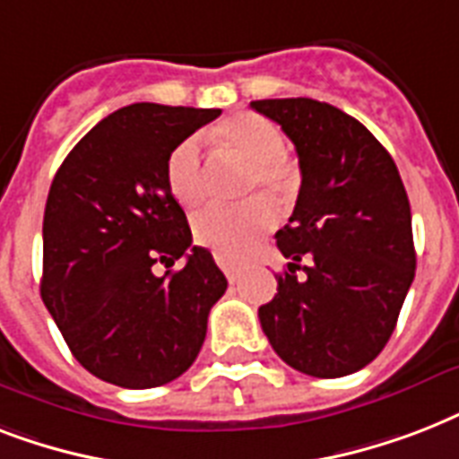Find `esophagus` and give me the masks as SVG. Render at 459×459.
Here are the masks:
<instances>
[{"mask_svg": "<svg viewBox=\"0 0 459 459\" xmlns=\"http://www.w3.org/2000/svg\"><path fill=\"white\" fill-rule=\"evenodd\" d=\"M216 264L221 266V272L226 273V279H229L230 283H236V281L240 279V273H243V264H238V262H230V259L216 257Z\"/></svg>", "mask_w": 459, "mask_h": 459, "instance_id": "obj_1", "label": "esophagus"}]
</instances>
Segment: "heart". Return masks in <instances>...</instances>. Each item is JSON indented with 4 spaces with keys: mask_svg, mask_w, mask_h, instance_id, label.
Masks as SVG:
<instances>
[{
    "mask_svg": "<svg viewBox=\"0 0 459 459\" xmlns=\"http://www.w3.org/2000/svg\"><path fill=\"white\" fill-rule=\"evenodd\" d=\"M214 138L230 154L250 164L243 193H266L286 204L298 190V171L286 159V143L279 126L259 114H238L223 121ZM166 186L180 207L195 209L204 200V159L197 138H186L166 159ZM276 226V214L264 197L243 204H214L195 216L193 238L204 250L221 259H243Z\"/></svg>",
    "mask_w": 459,
    "mask_h": 459,
    "instance_id": "b5f03b06",
    "label": "heart"
}]
</instances>
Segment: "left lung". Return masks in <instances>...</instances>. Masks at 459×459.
<instances>
[{"label":"left lung","instance_id":"left-lung-1","mask_svg":"<svg viewBox=\"0 0 459 459\" xmlns=\"http://www.w3.org/2000/svg\"><path fill=\"white\" fill-rule=\"evenodd\" d=\"M250 107L290 138L302 173L293 216L276 233L290 262L259 307L262 331L293 369L348 377L385 348L414 281L405 186L385 147L345 111L309 97Z\"/></svg>","mask_w":459,"mask_h":459}]
</instances>
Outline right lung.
Returning a JSON list of instances; mask_svg holds the SVG:
<instances>
[{
  "mask_svg": "<svg viewBox=\"0 0 459 459\" xmlns=\"http://www.w3.org/2000/svg\"><path fill=\"white\" fill-rule=\"evenodd\" d=\"M221 109L138 102L68 152L47 195L39 295L78 362L121 388H157L200 355L229 281L193 245L166 159ZM178 273H153L154 264Z\"/></svg>",
  "mask_w": 459,
  "mask_h": 459,
  "instance_id": "add662e5",
  "label": "right lung"
}]
</instances>
